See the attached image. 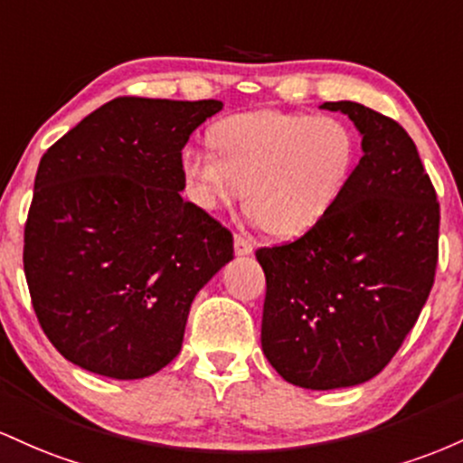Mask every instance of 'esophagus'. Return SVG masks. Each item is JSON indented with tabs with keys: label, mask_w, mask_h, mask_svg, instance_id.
<instances>
[{
	"label": "esophagus",
	"mask_w": 463,
	"mask_h": 463,
	"mask_svg": "<svg viewBox=\"0 0 463 463\" xmlns=\"http://www.w3.org/2000/svg\"><path fill=\"white\" fill-rule=\"evenodd\" d=\"M233 251H236V256H249V253L253 251V245L245 236L236 233V236H233Z\"/></svg>",
	"instance_id": "34e87169"
}]
</instances>
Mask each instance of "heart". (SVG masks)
Listing matches in <instances>:
<instances>
[{
    "label": "heart",
    "mask_w": 463,
    "mask_h": 463,
    "mask_svg": "<svg viewBox=\"0 0 463 463\" xmlns=\"http://www.w3.org/2000/svg\"><path fill=\"white\" fill-rule=\"evenodd\" d=\"M217 150H185L181 159L192 199L218 210L241 199L253 221L279 238L301 236L339 203L354 175L358 146L344 119L253 111L216 122Z\"/></svg>",
    "instance_id": "heart-1"
}]
</instances>
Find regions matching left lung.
Masks as SVG:
<instances>
[{"mask_svg":"<svg viewBox=\"0 0 463 463\" xmlns=\"http://www.w3.org/2000/svg\"><path fill=\"white\" fill-rule=\"evenodd\" d=\"M321 109L354 122L361 162L319 225L256 258L264 356L284 381L324 392L370 381L411 332L435 279L439 203L396 119L350 100Z\"/></svg>","mask_w":463,"mask_h":463,"instance_id":"left-lung-1","label":"left lung"}]
</instances>
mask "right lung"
I'll return each instance as SVG.
<instances>
[{
  "label": "right lung",
  "mask_w": 463,
  "mask_h": 463,
  "mask_svg": "<svg viewBox=\"0 0 463 463\" xmlns=\"http://www.w3.org/2000/svg\"><path fill=\"white\" fill-rule=\"evenodd\" d=\"M221 100L116 98L41 157L24 271L52 345L135 381L179 354L196 293L233 258L232 232L181 199V150Z\"/></svg>",
  "instance_id": "obj_1"
}]
</instances>
